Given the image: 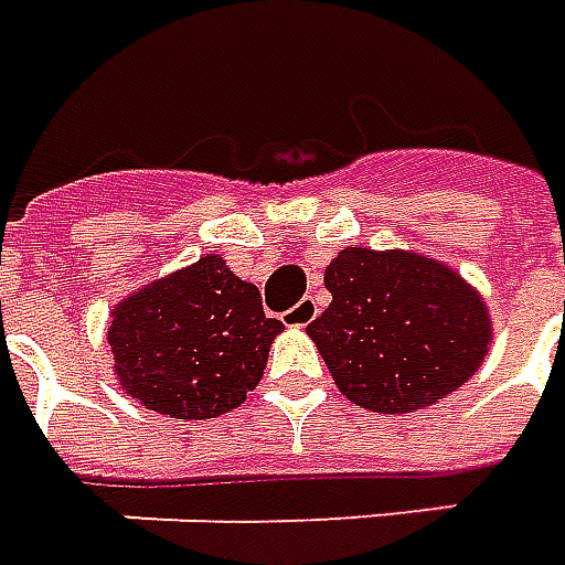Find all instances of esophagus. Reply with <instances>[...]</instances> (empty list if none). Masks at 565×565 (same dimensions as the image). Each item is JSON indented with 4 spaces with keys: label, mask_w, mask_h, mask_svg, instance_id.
<instances>
[{
    "label": "esophagus",
    "mask_w": 565,
    "mask_h": 565,
    "mask_svg": "<svg viewBox=\"0 0 565 565\" xmlns=\"http://www.w3.org/2000/svg\"><path fill=\"white\" fill-rule=\"evenodd\" d=\"M319 313H322L319 303L313 298H303L301 303H295L289 313H286V326H310Z\"/></svg>",
    "instance_id": "obj_1"
}]
</instances>
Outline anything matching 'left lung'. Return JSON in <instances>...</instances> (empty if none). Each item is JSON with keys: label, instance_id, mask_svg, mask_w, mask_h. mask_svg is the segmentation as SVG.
<instances>
[{"label": "left lung", "instance_id": "obj_1", "mask_svg": "<svg viewBox=\"0 0 565 565\" xmlns=\"http://www.w3.org/2000/svg\"><path fill=\"white\" fill-rule=\"evenodd\" d=\"M331 303L307 331L338 390L377 414H407L459 390L481 365L490 316L481 295L414 252H338Z\"/></svg>", "mask_w": 565, "mask_h": 565}]
</instances>
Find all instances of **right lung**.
Instances as JSON below:
<instances>
[{
    "label": "right lung",
    "mask_w": 565,
    "mask_h": 565,
    "mask_svg": "<svg viewBox=\"0 0 565 565\" xmlns=\"http://www.w3.org/2000/svg\"><path fill=\"white\" fill-rule=\"evenodd\" d=\"M279 331L262 291L206 255L118 303L109 343L136 402L175 419H210L246 402Z\"/></svg>",
    "instance_id": "obj_1"
}]
</instances>
